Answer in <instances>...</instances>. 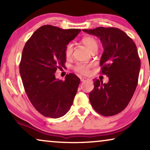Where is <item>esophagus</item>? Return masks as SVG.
<instances>
[{"label":"esophagus","mask_w":150,"mask_h":150,"mask_svg":"<svg viewBox=\"0 0 150 150\" xmlns=\"http://www.w3.org/2000/svg\"><path fill=\"white\" fill-rule=\"evenodd\" d=\"M88 79H87V78H84V77H81V82H84V81H87Z\"/></svg>","instance_id":"esophagus-1"}]
</instances>
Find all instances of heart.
Instances as JSON below:
<instances>
[{
    "label": "heart",
    "instance_id": "1",
    "mask_svg": "<svg viewBox=\"0 0 150 150\" xmlns=\"http://www.w3.org/2000/svg\"><path fill=\"white\" fill-rule=\"evenodd\" d=\"M82 43L84 46L89 50L90 52L98 50V44L97 40L93 37L88 36L83 38ZM73 45L71 44H68L65 48V56L67 59H70L72 57L73 54ZM91 67V64H85V63H77L74 66V70L78 73L81 74H88L89 72V68Z\"/></svg>",
    "mask_w": 150,
    "mask_h": 150
}]
</instances>
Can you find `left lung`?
Wrapping results in <instances>:
<instances>
[{"instance_id": "8db88e82", "label": "left lung", "mask_w": 150, "mask_h": 150, "mask_svg": "<svg viewBox=\"0 0 150 150\" xmlns=\"http://www.w3.org/2000/svg\"><path fill=\"white\" fill-rule=\"evenodd\" d=\"M84 32L100 38L104 52L100 59L102 74L107 83L93 79L94 89L89 93L92 107L104 116L120 113L128 106L136 89L141 68L137 46L117 28L98 27Z\"/></svg>"}]
</instances>
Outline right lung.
Here are the masks:
<instances>
[{
    "instance_id": "obj_1",
    "label": "right lung",
    "mask_w": 150,
    "mask_h": 150,
    "mask_svg": "<svg viewBox=\"0 0 150 150\" xmlns=\"http://www.w3.org/2000/svg\"><path fill=\"white\" fill-rule=\"evenodd\" d=\"M81 30L44 25L34 32L22 50L20 74L24 90L33 106L47 117H61L73 104L80 79L70 73L63 81L54 73L65 66V46Z\"/></svg>"
}]
</instances>
